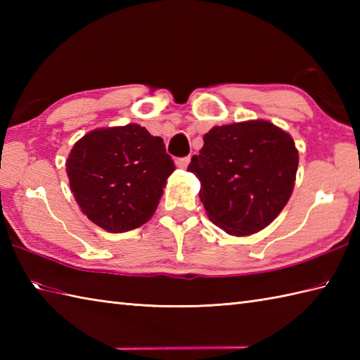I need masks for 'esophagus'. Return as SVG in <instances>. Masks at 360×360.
<instances>
[{
	"instance_id": "obj_1",
	"label": "esophagus",
	"mask_w": 360,
	"mask_h": 360,
	"mask_svg": "<svg viewBox=\"0 0 360 360\" xmlns=\"http://www.w3.org/2000/svg\"><path fill=\"white\" fill-rule=\"evenodd\" d=\"M190 156H184V158H178L176 159V167H179V168H186L188 164H190Z\"/></svg>"
}]
</instances>
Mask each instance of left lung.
<instances>
[{"instance_id":"obj_1","label":"left lung","mask_w":360,"mask_h":360,"mask_svg":"<svg viewBox=\"0 0 360 360\" xmlns=\"http://www.w3.org/2000/svg\"><path fill=\"white\" fill-rule=\"evenodd\" d=\"M295 143L266 120L213 127L187 170L201 182L200 198L213 224L243 236L278 217L294 188Z\"/></svg>"}]
</instances>
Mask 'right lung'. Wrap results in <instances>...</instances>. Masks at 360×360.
Masks as SVG:
<instances>
[{
	"mask_svg": "<svg viewBox=\"0 0 360 360\" xmlns=\"http://www.w3.org/2000/svg\"><path fill=\"white\" fill-rule=\"evenodd\" d=\"M173 172L164 141L137 124L94 129L74 145L66 160L82 212L112 233L147 223Z\"/></svg>",
	"mask_w": 360,
	"mask_h": 360,
	"instance_id": "right-lung-1",
	"label": "right lung"
}]
</instances>
